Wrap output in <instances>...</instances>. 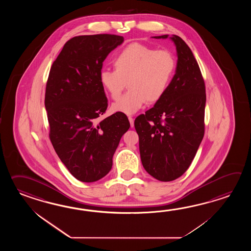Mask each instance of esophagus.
I'll use <instances>...</instances> for the list:
<instances>
[{
  "mask_svg": "<svg viewBox=\"0 0 251 251\" xmlns=\"http://www.w3.org/2000/svg\"><path fill=\"white\" fill-rule=\"evenodd\" d=\"M128 120L130 122V126L131 127H133V118L132 117H128Z\"/></svg>",
  "mask_w": 251,
  "mask_h": 251,
  "instance_id": "esophagus-1",
  "label": "esophagus"
}]
</instances>
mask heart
Listing matches in <instances>:
<instances>
[{
    "label": "heart",
    "mask_w": 251,
    "mask_h": 251,
    "mask_svg": "<svg viewBox=\"0 0 251 251\" xmlns=\"http://www.w3.org/2000/svg\"><path fill=\"white\" fill-rule=\"evenodd\" d=\"M115 70H102L100 80L113 100H118L126 83L129 91L112 105L115 112L133 115L145 103L164 96L176 69V60L168 50H156L143 44L128 45L113 61Z\"/></svg>",
    "instance_id": "b5f03b06"
}]
</instances>
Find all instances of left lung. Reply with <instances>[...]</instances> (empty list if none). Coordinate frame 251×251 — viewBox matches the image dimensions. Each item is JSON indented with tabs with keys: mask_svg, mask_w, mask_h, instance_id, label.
<instances>
[{
	"mask_svg": "<svg viewBox=\"0 0 251 251\" xmlns=\"http://www.w3.org/2000/svg\"><path fill=\"white\" fill-rule=\"evenodd\" d=\"M170 38L177 55L171 85L153 107L134 120L143 166L164 182L182 176L194 160L204 133L206 101L203 76L191 49L178 36Z\"/></svg>",
	"mask_w": 251,
	"mask_h": 251,
	"instance_id": "1",
	"label": "left lung"
}]
</instances>
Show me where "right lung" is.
I'll use <instances>...</instances> for the list:
<instances>
[{
    "instance_id": "right-lung-1",
    "label": "right lung",
    "mask_w": 251,
    "mask_h": 251,
    "mask_svg": "<svg viewBox=\"0 0 251 251\" xmlns=\"http://www.w3.org/2000/svg\"><path fill=\"white\" fill-rule=\"evenodd\" d=\"M123 42V37L110 34L75 37L64 44L50 69L45 96L49 137L61 161L81 182L107 175L130 127L123 113L97 120L107 107L100 80L103 62Z\"/></svg>"
}]
</instances>
